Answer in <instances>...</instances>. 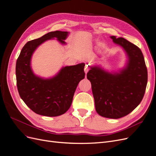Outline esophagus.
I'll return each instance as SVG.
<instances>
[{"mask_svg":"<svg viewBox=\"0 0 156 156\" xmlns=\"http://www.w3.org/2000/svg\"><path fill=\"white\" fill-rule=\"evenodd\" d=\"M89 68L88 67V66H86V67H85V68H84V72H85V73H87L88 71H89Z\"/></svg>","mask_w":156,"mask_h":156,"instance_id":"esophagus-1","label":"esophagus"}]
</instances>
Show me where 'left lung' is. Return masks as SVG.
I'll list each match as a JSON object with an SVG mask.
<instances>
[{"instance_id":"1","label":"left lung","mask_w":156,"mask_h":156,"mask_svg":"<svg viewBox=\"0 0 156 156\" xmlns=\"http://www.w3.org/2000/svg\"><path fill=\"white\" fill-rule=\"evenodd\" d=\"M111 38L126 53V67L110 73L99 66L90 67L87 79L92 84L96 112L101 116L117 119L133 111L142 101L148 72L142 51L133 44L112 36Z\"/></svg>"}]
</instances>
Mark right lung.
I'll return each mask as SVG.
<instances>
[{
    "label": "right lung",
    "instance_id": "add662e5",
    "mask_svg": "<svg viewBox=\"0 0 156 156\" xmlns=\"http://www.w3.org/2000/svg\"><path fill=\"white\" fill-rule=\"evenodd\" d=\"M68 34V32L56 30L28 41L17 60L16 73L19 94L25 104L37 115L57 116L64 114L72 105L79 83L84 78V63L63 67L49 79L37 76L32 70L31 58L37 47L54 38L65 45Z\"/></svg>",
    "mask_w": 156,
    "mask_h": 156
}]
</instances>
